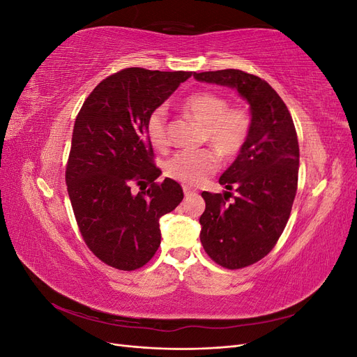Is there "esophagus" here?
Returning a JSON list of instances; mask_svg holds the SVG:
<instances>
[{
    "label": "esophagus",
    "instance_id": "1",
    "mask_svg": "<svg viewBox=\"0 0 357 357\" xmlns=\"http://www.w3.org/2000/svg\"><path fill=\"white\" fill-rule=\"evenodd\" d=\"M183 193H185V197H192V195H197V190L192 189L189 186H183Z\"/></svg>",
    "mask_w": 357,
    "mask_h": 357
}]
</instances>
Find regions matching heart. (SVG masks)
<instances>
[{"mask_svg": "<svg viewBox=\"0 0 357 357\" xmlns=\"http://www.w3.org/2000/svg\"><path fill=\"white\" fill-rule=\"evenodd\" d=\"M181 109L202 125L201 139L210 144L222 159H232L244 149L252 131V114L245 107L229 105L223 95L201 91L189 95L181 102ZM146 129L155 149L168 147L164 107H158L150 113ZM215 154L208 149L180 150L167 160L165 174L186 186L199 185L218 169L219 158Z\"/></svg>", "mask_w": 357, "mask_h": 357, "instance_id": "b5f03b06", "label": "heart"}]
</instances>
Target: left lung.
Here are the masks:
<instances>
[{
	"label": "left lung",
	"mask_w": 357,
	"mask_h": 357,
	"mask_svg": "<svg viewBox=\"0 0 357 357\" xmlns=\"http://www.w3.org/2000/svg\"><path fill=\"white\" fill-rule=\"evenodd\" d=\"M193 77L229 86L250 104V135L219 180L236 193L202 192L199 218L205 253L223 268L241 269L271 252L286 228L298 189L296 129L280 95L257 75L228 68Z\"/></svg>",
	"instance_id": "obj_1"
}]
</instances>
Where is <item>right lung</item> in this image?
Instances as JSON below:
<instances>
[{
    "label": "right lung",
    "instance_id": "right-lung-1",
    "mask_svg": "<svg viewBox=\"0 0 357 357\" xmlns=\"http://www.w3.org/2000/svg\"><path fill=\"white\" fill-rule=\"evenodd\" d=\"M190 75L121 70L96 86L75 117L66 169L74 218L89 250L121 271H134L155 256L159 219L183 199L177 181H156L162 171L146 125ZM134 184L138 194L130 190Z\"/></svg>",
    "mask_w": 357,
    "mask_h": 357
}]
</instances>
